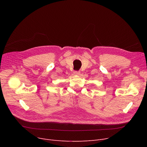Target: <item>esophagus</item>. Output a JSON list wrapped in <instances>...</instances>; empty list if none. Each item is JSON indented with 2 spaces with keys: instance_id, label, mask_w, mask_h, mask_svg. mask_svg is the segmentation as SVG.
<instances>
[{
  "instance_id": "1",
  "label": "esophagus",
  "mask_w": 147,
  "mask_h": 147,
  "mask_svg": "<svg viewBox=\"0 0 147 147\" xmlns=\"http://www.w3.org/2000/svg\"><path fill=\"white\" fill-rule=\"evenodd\" d=\"M74 73L76 74V75H79L80 74V71H74Z\"/></svg>"
}]
</instances>
